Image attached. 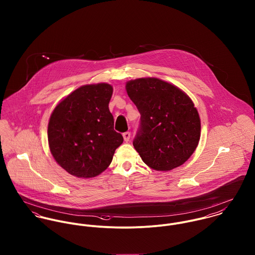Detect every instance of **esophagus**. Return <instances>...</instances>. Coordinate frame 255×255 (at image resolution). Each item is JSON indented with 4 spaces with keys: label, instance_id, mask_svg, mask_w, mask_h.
Masks as SVG:
<instances>
[{
    "label": "esophagus",
    "instance_id": "esophagus-1",
    "mask_svg": "<svg viewBox=\"0 0 255 255\" xmlns=\"http://www.w3.org/2000/svg\"><path fill=\"white\" fill-rule=\"evenodd\" d=\"M123 136H124L125 141L128 142V141H129V138H130V132H128V131L125 132V133H123Z\"/></svg>",
    "mask_w": 255,
    "mask_h": 255
}]
</instances>
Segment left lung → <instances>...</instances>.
I'll return each instance as SVG.
<instances>
[{
    "mask_svg": "<svg viewBox=\"0 0 255 255\" xmlns=\"http://www.w3.org/2000/svg\"><path fill=\"white\" fill-rule=\"evenodd\" d=\"M126 89L140 113L133 146L142 161L156 171L180 167L200 139V118L192 100L178 86L156 77L129 80Z\"/></svg>",
    "mask_w": 255,
    "mask_h": 255,
    "instance_id": "left-lung-1",
    "label": "left lung"
}]
</instances>
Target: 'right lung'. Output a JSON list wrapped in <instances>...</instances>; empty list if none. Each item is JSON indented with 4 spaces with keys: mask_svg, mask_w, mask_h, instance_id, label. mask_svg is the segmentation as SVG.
I'll return each instance as SVG.
<instances>
[{
    "mask_svg": "<svg viewBox=\"0 0 255 255\" xmlns=\"http://www.w3.org/2000/svg\"><path fill=\"white\" fill-rule=\"evenodd\" d=\"M111 84H86L62 99L48 124V143L56 162L72 176L90 179L109 167L124 138L114 130Z\"/></svg>",
    "mask_w": 255,
    "mask_h": 255,
    "instance_id": "obj_1",
    "label": "right lung"
}]
</instances>
